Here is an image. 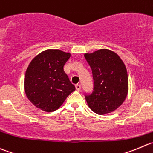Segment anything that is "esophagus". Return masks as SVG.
Listing matches in <instances>:
<instances>
[{
	"instance_id": "obj_1",
	"label": "esophagus",
	"mask_w": 153,
	"mask_h": 153,
	"mask_svg": "<svg viewBox=\"0 0 153 153\" xmlns=\"http://www.w3.org/2000/svg\"><path fill=\"white\" fill-rule=\"evenodd\" d=\"M75 86H76V89L77 90V91H80L81 85H79V84H76V85Z\"/></svg>"
}]
</instances>
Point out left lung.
I'll return each mask as SVG.
<instances>
[{
  "mask_svg": "<svg viewBox=\"0 0 153 153\" xmlns=\"http://www.w3.org/2000/svg\"><path fill=\"white\" fill-rule=\"evenodd\" d=\"M91 67L94 88L85 95L88 107L97 114L114 111L123 104L128 90L126 65L117 54L103 49L84 55Z\"/></svg>",
  "mask_w": 153,
  "mask_h": 153,
  "instance_id": "left-lung-1",
  "label": "left lung"
}]
</instances>
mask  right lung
<instances>
[{
    "instance_id": "obj_1",
    "label": "right lung",
    "mask_w": 153,
    "mask_h": 153,
    "mask_svg": "<svg viewBox=\"0 0 153 153\" xmlns=\"http://www.w3.org/2000/svg\"><path fill=\"white\" fill-rule=\"evenodd\" d=\"M71 54L47 49L30 62L25 76V91L29 101L46 112L59 109L75 86L64 71Z\"/></svg>"
}]
</instances>
